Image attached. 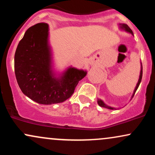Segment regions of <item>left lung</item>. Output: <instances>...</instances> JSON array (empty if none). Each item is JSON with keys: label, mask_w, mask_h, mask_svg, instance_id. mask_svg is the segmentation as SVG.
I'll list each match as a JSON object with an SVG mask.
<instances>
[{"label": "left lung", "mask_w": 155, "mask_h": 155, "mask_svg": "<svg viewBox=\"0 0 155 155\" xmlns=\"http://www.w3.org/2000/svg\"><path fill=\"white\" fill-rule=\"evenodd\" d=\"M120 25H121V28H124V29L126 31L129 32V33H130L131 34L133 35L132 30H131L130 28L127 25H125V24H121ZM142 74H143V68H142V65H141V70H140V73L139 80H138V84H137V85H136V89H135V90H134V92H133V96H134L135 93H136V90H137V89H138V86H139V84H140V81H141V79H142ZM97 104H98L99 106H101V107L106 108H108V109H111V110H116V109H117V108H114V107H111V106H107V105H106V104H104V101H102L101 100H99V99H98V100H97Z\"/></svg>", "instance_id": "8db88e82"}]
</instances>
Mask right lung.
<instances>
[{
	"instance_id": "obj_1",
	"label": "right lung",
	"mask_w": 155,
	"mask_h": 155,
	"mask_svg": "<svg viewBox=\"0 0 155 155\" xmlns=\"http://www.w3.org/2000/svg\"><path fill=\"white\" fill-rule=\"evenodd\" d=\"M48 25L40 22L25 32L15 55V72L19 88L26 96L40 104L66 101L74 92L87 72L70 68L60 79L50 71Z\"/></svg>"
}]
</instances>
